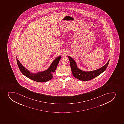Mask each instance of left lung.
<instances>
[{
  "instance_id": "obj_1",
  "label": "left lung",
  "mask_w": 124,
  "mask_h": 124,
  "mask_svg": "<svg viewBox=\"0 0 124 124\" xmlns=\"http://www.w3.org/2000/svg\"><path fill=\"white\" fill-rule=\"evenodd\" d=\"M73 75L76 78L82 81H88L96 77L103 73L107 68L109 60L107 63L99 69L92 71H84L77 67L76 62L71 57L68 56Z\"/></svg>"
}]
</instances>
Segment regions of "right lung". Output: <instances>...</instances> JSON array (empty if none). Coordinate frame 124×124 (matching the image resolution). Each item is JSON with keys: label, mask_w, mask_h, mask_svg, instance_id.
Wrapping results in <instances>:
<instances>
[{"label": "right lung", "mask_w": 124, "mask_h": 124, "mask_svg": "<svg viewBox=\"0 0 124 124\" xmlns=\"http://www.w3.org/2000/svg\"><path fill=\"white\" fill-rule=\"evenodd\" d=\"M61 57V56H60L55 58L46 70L39 71L36 73H33L26 69L20 62L17 57L16 61L20 70L24 76L36 82H44L49 81L53 78V73L54 72Z\"/></svg>", "instance_id": "add662e5"}]
</instances>
